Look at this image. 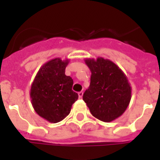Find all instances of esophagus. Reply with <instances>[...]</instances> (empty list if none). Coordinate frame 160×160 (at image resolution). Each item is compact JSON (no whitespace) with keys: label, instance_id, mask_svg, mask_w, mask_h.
<instances>
[{"label":"esophagus","instance_id":"esophagus-1","mask_svg":"<svg viewBox=\"0 0 160 160\" xmlns=\"http://www.w3.org/2000/svg\"><path fill=\"white\" fill-rule=\"evenodd\" d=\"M78 95H79V98H82V96H83V91H80V92L78 93Z\"/></svg>","mask_w":160,"mask_h":160}]
</instances>
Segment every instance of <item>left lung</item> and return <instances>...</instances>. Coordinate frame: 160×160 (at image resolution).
Returning a JSON list of instances; mask_svg holds the SVG:
<instances>
[{
    "instance_id": "8db88e82",
    "label": "left lung",
    "mask_w": 160,
    "mask_h": 160,
    "mask_svg": "<svg viewBox=\"0 0 160 160\" xmlns=\"http://www.w3.org/2000/svg\"><path fill=\"white\" fill-rule=\"evenodd\" d=\"M85 63L91 71V77L83 100L93 116L101 121H112L127 109L131 87L124 73L110 60L98 58L86 60Z\"/></svg>"
}]
</instances>
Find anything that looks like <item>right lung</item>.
Wrapping results in <instances>:
<instances>
[{
    "instance_id": "obj_1",
    "label": "right lung",
    "mask_w": 160,
    "mask_h": 160,
    "mask_svg": "<svg viewBox=\"0 0 160 160\" xmlns=\"http://www.w3.org/2000/svg\"><path fill=\"white\" fill-rule=\"evenodd\" d=\"M68 60L57 58L49 61L38 71L31 85V102L36 112L51 123H57L70 114L78 100L72 90V78L65 74Z\"/></svg>"
}]
</instances>
